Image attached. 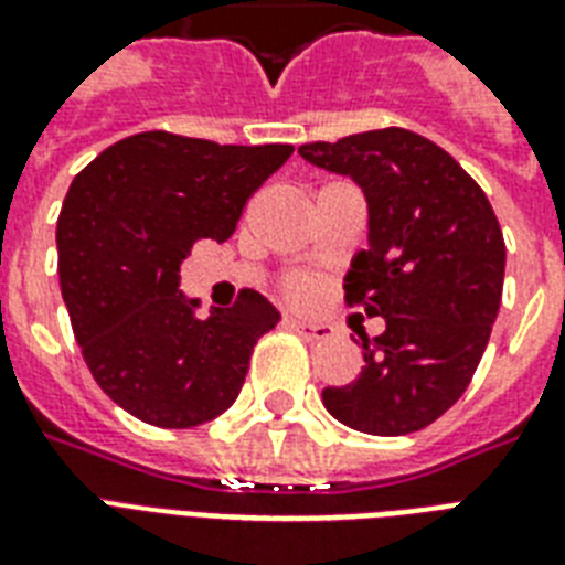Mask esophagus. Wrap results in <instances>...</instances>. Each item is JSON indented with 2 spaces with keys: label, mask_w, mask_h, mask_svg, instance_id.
Masks as SVG:
<instances>
[{
  "label": "esophagus",
  "mask_w": 565,
  "mask_h": 565,
  "mask_svg": "<svg viewBox=\"0 0 565 565\" xmlns=\"http://www.w3.org/2000/svg\"><path fill=\"white\" fill-rule=\"evenodd\" d=\"M287 326H290L296 334L305 337V340H328V337L334 334V328L331 326H322V322H308V319L290 317L287 319Z\"/></svg>",
  "instance_id": "1"
}]
</instances>
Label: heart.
Returning <instances> with one entry per match:
<instances>
[{
	"label": "heart",
	"instance_id": "obj_1",
	"mask_svg": "<svg viewBox=\"0 0 565 565\" xmlns=\"http://www.w3.org/2000/svg\"><path fill=\"white\" fill-rule=\"evenodd\" d=\"M308 292H310V287H308V284H305V281H296V284H292V287H290V296H292V299H305Z\"/></svg>",
	"mask_w": 565,
	"mask_h": 565
}]
</instances>
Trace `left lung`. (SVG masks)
I'll return each instance as SVG.
<instances>
[{
	"label": "left lung",
	"mask_w": 565,
	"mask_h": 565,
	"mask_svg": "<svg viewBox=\"0 0 565 565\" xmlns=\"http://www.w3.org/2000/svg\"><path fill=\"white\" fill-rule=\"evenodd\" d=\"M299 154L363 190L370 234L343 287L349 305L386 319L384 334L361 337V375L326 386L322 404L363 434H413L463 395L490 343L508 260L499 220L446 149L404 128Z\"/></svg>",
	"instance_id": "obj_1"
}]
</instances>
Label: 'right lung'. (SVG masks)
I'll return each mask as SVG.
<instances>
[{
	"instance_id": "1",
	"label": "right lung",
	"mask_w": 565,
	"mask_h": 565,
	"mask_svg": "<svg viewBox=\"0 0 565 565\" xmlns=\"http://www.w3.org/2000/svg\"><path fill=\"white\" fill-rule=\"evenodd\" d=\"M292 146H220L143 131L108 146L66 190L57 275L87 370L114 404L158 428L216 419L239 395L252 349L281 313L243 290L211 308L179 290L199 239H225Z\"/></svg>"
}]
</instances>
